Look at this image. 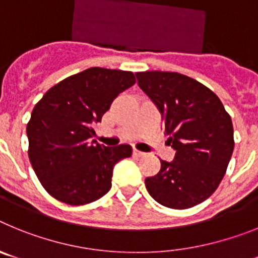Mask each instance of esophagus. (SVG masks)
<instances>
[{"label":"esophagus","mask_w":258,"mask_h":258,"mask_svg":"<svg viewBox=\"0 0 258 258\" xmlns=\"http://www.w3.org/2000/svg\"><path fill=\"white\" fill-rule=\"evenodd\" d=\"M133 154L136 155V156H145V152L140 151V150H137V149L133 150Z\"/></svg>","instance_id":"obj_1"}]
</instances>
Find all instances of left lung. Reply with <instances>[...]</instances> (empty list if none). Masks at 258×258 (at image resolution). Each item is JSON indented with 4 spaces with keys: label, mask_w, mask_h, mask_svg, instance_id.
Instances as JSON below:
<instances>
[{
    "label": "left lung",
    "mask_w": 258,
    "mask_h": 258,
    "mask_svg": "<svg viewBox=\"0 0 258 258\" xmlns=\"http://www.w3.org/2000/svg\"><path fill=\"white\" fill-rule=\"evenodd\" d=\"M138 85L161 112L172 163L145 181L159 204L187 209L208 199L226 173L234 150V129L220 98L197 80L163 71L137 72Z\"/></svg>",
    "instance_id": "left-lung-1"
}]
</instances>
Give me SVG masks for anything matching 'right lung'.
I'll use <instances>...</instances> for the list:
<instances>
[{
  "label": "right lung",
  "mask_w": 258,
  "mask_h": 258,
  "mask_svg": "<svg viewBox=\"0 0 258 258\" xmlns=\"http://www.w3.org/2000/svg\"><path fill=\"white\" fill-rule=\"evenodd\" d=\"M134 84L131 71L92 67L61 80L37 102L27 124L28 157L52 198L84 206L108 192L113 166L132 156V147L92 141L93 125Z\"/></svg>",
  "instance_id": "obj_1"
}]
</instances>
